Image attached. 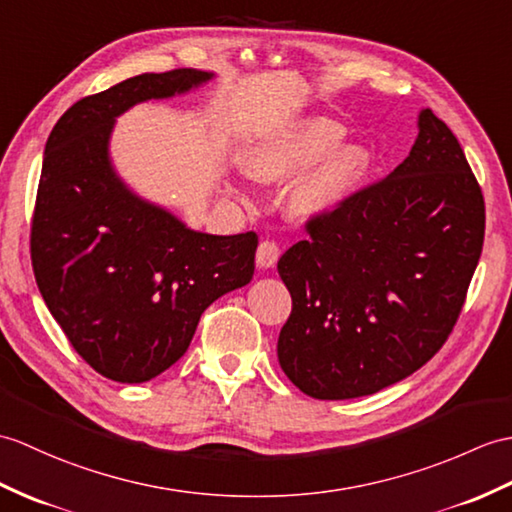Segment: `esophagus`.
I'll list each match as a JSON object with an SVG mask.
<instances>
[{"label": "esophagus", "instance_id": "esophagus-1", "mask_svg": "<svg viewBox=\"0 0 512 512\" xmlns=\"http://www.w3.org/2000/svg\"><path fill=\"white\" fill-rule=\"evenodd\" d=\"M281 251L275 240H264L257 248V266L259 268H272L277 264Z\"/></svg>", "mask_w": 512, "mask_h": 512}]
</instances>
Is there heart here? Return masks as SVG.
Listing matches in <instances>:
<instances>
[{"label":"heart","mask_w":512,"mask_h":512,"mask_svg":"<svg viewBox=\"0 0 512 512\" xmlns=\"http://www.w3.org/2000/svg\"><path fill=\"white\" fill-rule=\"evenodd\" d=\"M344 128L336 122L318 117L303 122L288 133L261 141L246 154L244 168L257 181L275 183L312 168L340 146ZM366 168V154L358 146L340 148L320 168L290 194V211L294 216H314L334 209L358 185Z\"/></svg>","instance_id":"b5f03b06"}]
</instances>
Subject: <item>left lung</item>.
Segmentation results:
<instances>
[{"instance_id": "left-lung-1", "label": "left lung", "mask_w": 512, "mask_h": 512, "mask_svg": "<svg viewBox=\"0 0 512 512\" xmlns=\"http://www.w3.org/2000/svg\"><path fill=\"white\" fill-rule=\"evenodd\" d=\"M277 270L292 314L277 355L314 399L373 395L430 362L484 244V198L456 135L425 109L395 172L305 222Z\"/></svg>"}]
</instances>
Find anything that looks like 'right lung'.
Segmentation results:
<instances>
[{
    "label": "right lung",
    "mask_w": 512,
    "mask_h": 512,
    "mask_svg": "<svg viewBox=\"0 0 512 512\" xmlns=\"http://www.w3.org/2000/svg\"><path fill=\"white\" fill-rule=\"evenodd\" d=\"M213 74H141L78 100L45 144L30 227L47 310L93 371L122 384L161 375L187 351L207 307L253 279L257 233L209 235L141 200L109 159L115 117Z\"/></svg>",
    "instance_id": "1"
}]
</instances>
